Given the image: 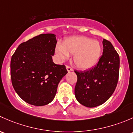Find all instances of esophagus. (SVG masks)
I'll return each mask as SVG.
<instances>
[{
	"instance_id": "obj_1",
	"label": "esophagus",
	"mask_w": 133,
	"mask_h": 133,
	"mask_svg": "<svg viewBox=\"0 0 133 133\" xmlns=\"http://www.w3.org/2000/svg\"><path fill=\"white\" fill-rule=\"evenodd\" d=\"M66 68L67 71H68V72H71V71L73 70V69H72V68H71L70 66H66Z\"/></svg>"
}]
</instances>
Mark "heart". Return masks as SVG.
<instances>
[{
  "label": "heart",
  "mask_w": 133,
  "mask_h": 133,
  "mask_svg": "<svg viewBox=\"0 0 133 133\" xmlns=\"http://www.w3.org/2000/svg\"><path fill=\"white\" fill-rule=\"evenodd\" d=\"M56 53L63 61L69 54L74 55L73 61L77 68L88 70L95 66L99 61L102 53V45L98 40L85 36H72L64 40L56 47Z\"/></svg>",
  "instance_id": "obj_1"
}]
</instances>
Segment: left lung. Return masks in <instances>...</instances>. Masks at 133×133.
<instances>
[{
    "instance_id": "left-lung-1",
    "label": "left lung",
    "mask_w": 133,
    "mask_h": 133,
    "mask_svg": "<svg viewBox=\"0 0 133 133\" xmlns=\"http://www.w3.org/2000/svg\"><path fill=\"white\" fill-rule=\"evenodd\" d=\"M103 52L94 68L75 70L77 76L75 96L81 104L88 108L100 106L107 101L117 85L120 57L110 42L103 39Z\"/></svg>"
}]
</instances>
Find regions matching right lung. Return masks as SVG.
Segmentation results:
<instances>
[{
    "mask_svg": "<svg viewBox=\"0 0 133 133\" xmlns=\"http://www.w3.org/2000/svg\"><path fill=\"white\" fill-rule=\"evenodd\" d=\"M57 40L54 34H42L19 45L11 60V77L19 97L36 106L53 101L60 81L67 74L65 65L54 63Z\"/></svg>",
    "mask_w": 133,
    "mask_h": 133,
    "instance_id": "right-lung-1",
    "label": "right lung"
}]
</instances>
